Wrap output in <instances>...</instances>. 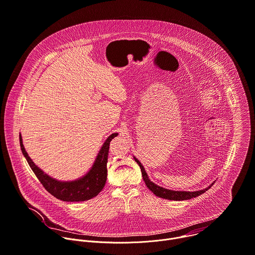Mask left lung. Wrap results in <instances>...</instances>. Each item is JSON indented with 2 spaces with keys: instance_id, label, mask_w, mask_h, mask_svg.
<instances>
[{
  "instance_id": "8db88e82",
  "label": "left lung",
  "mask_w": 255,
  "mask_h": 255,
  "mask_svg": "<svg viewBox=\"0 0 255 255\" xmlns=\"http://www.w3.org/2000/svg\"><path fill=\"white\" fill-rule=\"evenodd\" d=\"M135 162L137 163V165L139 166L140 168V171H141V176H142V179L146 185V187L148 188L149 191H151L152 193H154L156 196L158 197H161V198H164V199H168V200H176V201H182V200H189V199H192V198H195L197 196H200L201 194L205 193L208 189H210V187L213 185H211L210 187L204 189V190H200V191H196V192H183V191H172V190H168V189H165V188H162V187H159L158 185L154 184L152 182L149 181V179L147 178V175L143 169V167L141 166V164L139 163V161L137 159H135Z\"/></svg>"
}]
</instances>
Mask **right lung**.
Instances as JSON below:
<instances>
[{"label":"right lung","mask_w":255,"mask_h":255,"mask_svg":"<svg viewBox=\"0 0 255 255\" xmlns=\"http://www.w3.org/2000/svg\"><path fill=\"white\" fill-rule=\"evenodd\" d=\"M118 133H113L109 136V138L104 143L103 147L99 150V154L95 160V163L89 173L83 178L73 181V182H60L50 178L48 175L44 174V172L39 169L30 159L27 151L22 142V136L20 134V145L23 155L25 156L29 166L32 171L43 185V187L55 198L66 201V202H79L89 200L104 189L107 177H108V157L110 143L114 137H116Z\"/></svg>","instance_id":"add662e5"}]
</instances>
